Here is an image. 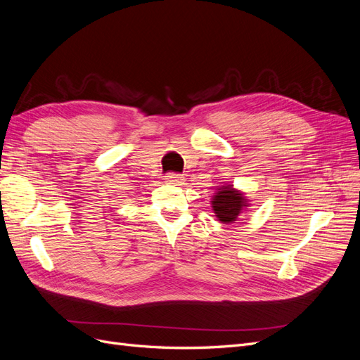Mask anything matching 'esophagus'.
<instances>
[{
    "instance_id": "esophagus-1",
    "label": "esophagus",
    "mask_w": 360,
    "mask_h": 360,
    "mask_svg": "<svg viewBox=\"0 0 360 360\" xmlns=\"http://www.w3.org/2000/svg\"><path fill=\"white\" fill-rule=\"evenodd\" d=\"M167 183H169V184H174V186H180V184H183V181H184V179H183V176H180V174H168L167 176Z\"/></svg>"
}]
</instances>
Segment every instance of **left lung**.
<instances>
[{
  "instance_id": "obj_1",
  "label": "left lung",
  "mask_w": 360,
  "mask_h": 360,
  "mask_svg": "<svg viewBox=\"0 0 360 360\" xmlns=\"http://www.w3.org/2000/svg\"><path fill=\"white\" fill-rule=\"evenodd\" d=\"M248 198L245 193L233 188V184H226L217 189L213 195L212 207L213 212L217 216V221L222 224H233L237 221L238 214H240L245 207H248Z\"/></svg>"
}]
</instances>
